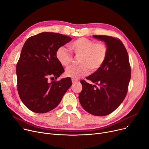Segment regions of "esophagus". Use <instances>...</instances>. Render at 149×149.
Wrapping results in <instances>:
<instances>
[{"label": "esophagus", "instance_id": "obj_1", "mask_svg": "<svg viewBox=\"0 0 149 149\" xmlns=\"http://www.w3.org/2000/svg\"><path fill=\"white\" fill-rule=\"evenodd\" d=\"M72 83H73V84H74V83H76L78 82V81H77V80H75V79H72Z\"/></svg>", "mask_w": 149, "mask_h": 149}]
</instances>
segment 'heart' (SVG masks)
Masks as SVG:
<instances>
[{"label": "heart", "instance_id": "heart-1", "mask_svg": "<svg viewBox=\"0 0 149 149\" xmlns=\"http://www.w3.org/2000/svg\"><path fill=\"white\" fill-rule=\"evenodd\" d=\"M69 47L77 57H80L78 66L68 68L66 75L78 79L89 72L96 71L104 63L108 54V48L103 42H95L85 38H79L69 45ZM57 60L60 64L68 67L72 61V56L64 47L59 48L56 53Z\"/></svg>", "mask_w": 149, "mask_h": 149}]
</instances>
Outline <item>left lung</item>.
<instances>
[{"label": "left lung", "instance_id": "1", "mask_svg": "<svg viewBox=\"0 0 149 149\" xmlns=\"http://www.w3.org/2000/svg\"><path fill=\"white\" fill-rule=\"evenodd\" d=\"M93 37L105 43L108 54L101 67L86 78L97 87L81 80L83 89L78 98L87 112L104 116L116 110L124 100L131 79V67L126 49L120 40L105 35Z\"/></svg>", "mask_w": 149, "mask_h": 149}]
</instances>
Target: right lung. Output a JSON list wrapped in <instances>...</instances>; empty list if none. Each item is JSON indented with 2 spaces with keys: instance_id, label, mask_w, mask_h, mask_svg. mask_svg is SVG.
<instances>
[{
  "instance_id": "add662e5",
  "label": "right lung",
  "mask_w": 149,
  "mask_h": 149,
  "mask_svg": "<svg viewBox=\"0 0 149 149\" xmlns=\"http://www.w3.org/2000/svg\"><path fill=\"white\" fill-rule=\"evenodd\" d=\"M72 39L60 33L42 32L25 42L16 67L17 89L22 101L31 111L45 113L53 110L71 86L69 77L52 82L48 78L57 79L64 72L56 53Z\"/></svg>"
}]
</instances>
